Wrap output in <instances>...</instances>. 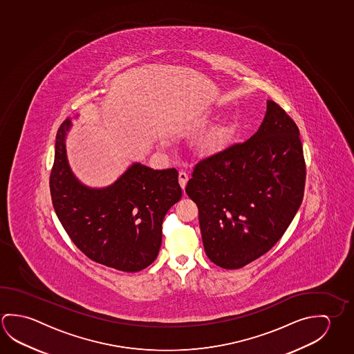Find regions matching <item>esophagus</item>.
Listing matches in <instances>:
<instances>
[{"label":"esophagus","mask_w":354,"mask_h":354,"mask_svg":"<svg viewBox=\"0 0 354 354\" xmlns=\"http://www.w3.org/2000/svg\"><path fill=\"white\" fill-rule=\"evenodd\" d=\"M187 180H189V175L186 174L185 171H180L179 184L180 186H181V189H183V190L185 189L186 184H187Z\"/></svg>","instance_id":"obj_1"}]
</instances>
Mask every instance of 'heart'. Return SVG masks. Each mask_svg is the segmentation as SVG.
Listing matches in <instances>:
<instances>
[{"label": "heart", "instance_id": "1", "mask_svg": "<svg viewBox=\"0 0 354 354\" xmlns=\"http://www.w3.org/2000/svg\"><path fill=\"white\" fill-rule=\"evenodd\" d=\"M230 131L226 126L218 124L209 129L197 143V153L200 156H214L226 145Z\"/></svg>", "mask_w": 354, "mask_h": 354}]
</instances>
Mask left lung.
I'll return each instance as SVG.
<instances>
[{"mask_svg":"<svg viewBox=\"0 0 354 354\" xmlns=\"http://www.w3.org/2000/svg\"><path fill=\"white\" fill-rule=\"evenodd\" d=\"M305 179L299 128L268 100L258 132L197 162L187 181L209 261L239 269L266 254L294 220Z\"/></svg>","mask_w":354,"mask_h":354,"instance_id":"left-lung-1","label":"left lung"}]
</instances>
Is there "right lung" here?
I'll use <instances>...</instances> for the list:
<instances>
[{
	"instance_id": "obj_1",
	"label": "right lung",
	"mask_w": 354,
	"mask_h": 354,
	"mask_svg": "<svg viewBox=\"0 0 354 354\" xmlns=\"http://www.w3.org/2000/svg\"><path fill=\"white\" fill-rule=\"evenodd\" d=\"M62 123L49 186L53 207L70 239L91 261L122 272L149 267L162 244L168 209L181 198L176 169L153 170L134 162L107 187L84 185L73 174Z\"/></svg>"
}]
</instances>
